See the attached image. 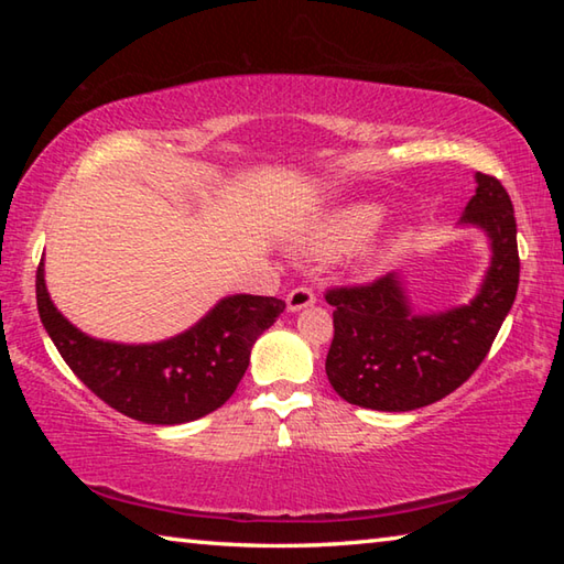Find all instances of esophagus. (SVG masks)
<instances>
[{"label": "esophagus", "instance_id": "1", "mask_svg": "<svg viewBox=\"0 0 564 564\" xmlns=\"http://www.w3.org/2000/svg\"><path fill=\"white\" fill-rule=\"evenodd\" d=\"M313 303H316V293H313L311 289H305V285H301V289H293L289 295H285V308H289L291 313L308 308V305H313Z\"/></svg>", "mask_w": 564, "mask_h": 564}]
</instances>
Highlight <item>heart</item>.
Masks as SVG:
<instances>
[{
  "label": "heart",
  "mask_w": 564,
  "mask_h": 564,
  "mask_svg": "<svg viewBox=\"0 0 564 564\" xmlns=\"http://www.w3.org/2000/svg\"><path fill=\"white\" fill-rule=\"evenodd\" d=\"M386 218V206L360 202L340 206L336 212L318 218L308 231L301 236L299 246L313 256H340L348 253L368 241L378 231ZM408 234L400 231L393 238V246H403Z\"/></svg>",
  "instance_id": "obj_1"
}]
</instances>
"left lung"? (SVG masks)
<instances>
[{
    "mask_svg": "<svg viewBox=\"0 0 564 564\" xmlns=\"http://www.w3.org/2000/svg\"><path fill=\"white\" fill-rule=\"evenodd\" d=\"M475 181L460 224L488 236L490 265L470 303L417 313L400 271L326 293L336 328L326 373L348 403L386 413L425 408L460 388L488 356L518 295V224L500 181Z\"/></svg>",
    "mask_w": 564,
    "mask_h": 564,
    "instance_id": "1",
    "label": "left lung"
}]
</instances>
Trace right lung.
I'll list each match as a JSON object with an SVG mask.
<instances>
[{"instance_id": "right-lung-1", "label": "right lung", "mask_w": 564, "mask_h": 564, "mask_svg": "<svg viewBox=\"0 0 564 564\" xmlns=\"http://www.w3.org/2000/svg\"><path fill=\"white\" fill-rule=\"evenodd\" d=\"M36 308L66 366L104 403L149 425H181L221 408L251 360V348L281 316L273 295L236 293L188 330L159 343L91 338L56 311L36 269Z\"/></svg>"}]
</instances>
